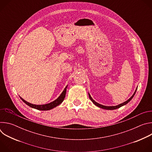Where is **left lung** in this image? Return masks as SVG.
I'll use <instances>...</instances> for the list:
<instances>
[{"instance_id": "obj_1", "label": "left lung", "mask_w": 152, "mask_h": 152, "mask_svg": "<svg viewBox=\"0 0 152 152\" xmlns=\"http://www.w3.org/2000/svg\"><path fill=\"white\" fill-rule=\"evenodd\" d=\"M137 90V89H136V90H135V93H134V94L132 95V96L131 98H130L129 99H128L127 101H126V102H124V103H121V104H118V105L114 106H103V105H102V104H99V103H98L96 102H95V101L92 99V97H91V96H90V94L89 93H88V95H89V97H90V100H91L93 102V103L95 105H96L97 106H98V107H101V108H102V109H104V110H116V109H117V108H119V107H121L122 106H124V105L126 104L127 103H129L130 101H131V100H132V99L134 97V95H135V93H136Z\"/></svg>"}]
</instances>
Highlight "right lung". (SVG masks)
Instances as JSON below:
<instances>
[{
  "label": "right lung",
  "instance_id": "right-lung-1",
  "mask_svg": "<svg viewBox=\"0 0 152 152\" xmlns=\"http://www.w3.org/2000/svg\"><path fill=\"white\" fill-rule=\"evenodd\" d=\"M67 86H66L65 89L64 90L63 92L61 93V94L59 96V97L56 99L55 100H54L53 102L48 103V104H41V105H37V104H34L32 103H30L26 101H25L24 99H23L21 97H20V99H21L23 102H25L27 105H28L29 106L34 108V109L38 110H41V111H47V110H50L52 108L58 106L59 104H60L64 100L65 97H66V90H67Z\"/></svg>",
  "mask_w": 152,
  "mask_h": 152
}]
</instances>
